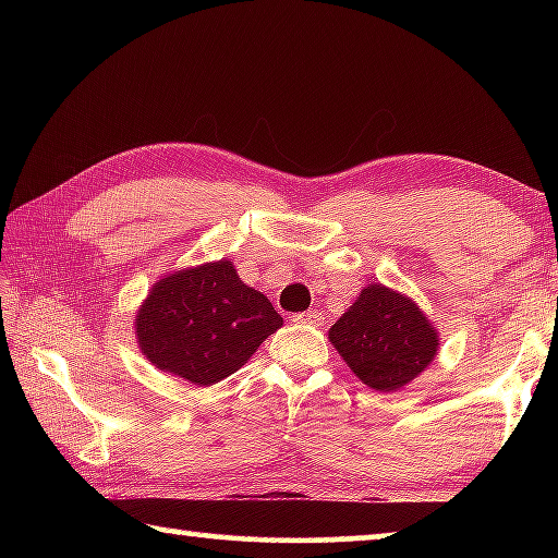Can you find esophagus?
<instances>
[{
	"label": "esophagus",
	"mask_w": 558,
	"mask_h": 558,
	"mask_svg": "<svg viewBox=\"0 0 558 558\" xmlns=\"http://www.w3.org/2000/svg\"><path fill=\"white\" fill-rule=\"evenodd\" d=\"M298 325H310V327H323L325 325V317L323 313H317V310H307V313H298L292 315Z\"/></svg>",
	"instance_id": "34e87169"
}]
</instances>
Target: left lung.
<instances>
[{"label":"left lung","instance_id":"left-lung-1","mask_svg":"<svg viewBox=\"0 0 558 558\" xmlns=\"http://www.w3.org/2000/svg\"><path fill=\"white\" fill-rule=\"evenodd\" d=\"M329 342L359 381L389 393L428 369L438 354L440 332L405 292L369 282L329 327Z\"/></svg>","mask_w":558,"mask_h":558}]
</instances>
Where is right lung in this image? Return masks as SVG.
Wrapping results in <instances>:
<instances>
[{
  "instance_id": "obj_1",
  "label": "right lung",
  "mask_w": 558,
  "mask_h": 558,
  "mask_svg": "<svg viewBox=\"0 0 558 558\" xmlns=\"http://www.w3.org/2000/svg\"><path fill=\"white\" fill-rule=\"evenodd\" d=\"M280 325L270 300L221 258L159 278L137 307L135 339L159 372L214 386L239 372Z\"/></svg>"
}]
</instances>
